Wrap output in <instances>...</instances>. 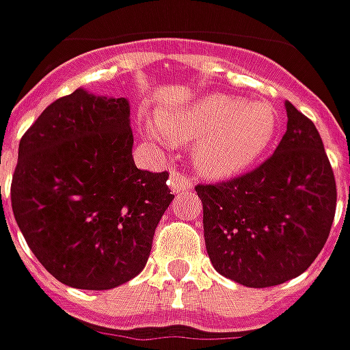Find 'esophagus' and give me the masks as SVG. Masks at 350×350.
Listing matches in <instances>:
<instances>
[{"mask_svg":"<svg viewBox=\"0 0 350 350\" xmlns=\"http://www.w3.org/2000/svg\"><path fill=\"white\" fill-rule=\"evenodd\" d=\"M168 184L170 187L174 189V191H187V189H191V178L185 174H180V172H172L170 174V180H168Z\"/></svg>","mask_w":350,"mask_h":350,"instance_id":"34e87169","label":"esophagus"}]
</instances>
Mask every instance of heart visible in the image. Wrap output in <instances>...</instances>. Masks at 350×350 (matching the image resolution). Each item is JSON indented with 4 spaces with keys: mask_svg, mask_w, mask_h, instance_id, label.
<instances>
[{
    "mask_svg": "<svg viewBox=\"0 0 350 350\" xmlns=\"http://www.w3.org/2000/svg\"><path fill=\"white\" fill-rule=\"evenodd\" d=\"M144 132L159 144L193 139V163L211 178H232L265 155L278 130L274 107L228 94H208L189 105L168 109L159 122L144 120Z\"/></svg>",
    "mask_w": 350,
    "mask_h": 350,
    "instance_id": "heart-1",
    "label": "heart"
}]
</instances>
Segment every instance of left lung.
Wrapping results in <instances>:
<instances>
[{"label": "left lung", "instance_id": "left-lung-1", "mask_svg": "<svg viewBox=\"0 0 350 350\" xmlns=\"http://www.w3.org/2000/svg\"><path fill=\"white\" fill-rule=\"evenodd\" d=\"M287 132L255 170L199 184L206 253L218 274L245 287L301 275L324 249L337 206L335 176L314 122L289 101Z\"/></svg>", "mask_w": 350, "mask_h": 350}]
</instances>
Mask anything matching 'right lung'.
Returning <instances> with one entry per match:
<instances>
[{
  "instance_id": "obj_1",
  "label": "right lung",
  "mask_w": 350,
  "mask_h": 350,
  "mask_svg": "<svg viewBox=\"0 0 350 350\" xmlns=\"http://www.w3.org/2000/svg\"><path fill=\"white\" fill-rule=\"evenodd\" d=\"M132 145L130 103L82 88L53 101L21 137L13 215L61 284L103 291L145 268L174 195L168 172L134 165Z\"/></svg>"
}]
</instances>
